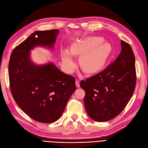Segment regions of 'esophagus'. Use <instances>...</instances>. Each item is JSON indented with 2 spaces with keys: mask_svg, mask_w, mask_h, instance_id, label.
<instances>
[{
  "mask_svg": "<svg viewBox=\"0 0 148 148\" xmlns=\"http://www.w3.org/2000/svg\"><path fill=\"white\" fill-rule=\"evenodd\" d=\"M75 85H76L77 88H79V87L80 86V85H79V80H77V79L75 80Z\"/></svg>",
  "mask_w": 148,
  "mask_h": 148,
  "instance_id": "34e87169",
  "label": "esophagus"
}]
</instances>
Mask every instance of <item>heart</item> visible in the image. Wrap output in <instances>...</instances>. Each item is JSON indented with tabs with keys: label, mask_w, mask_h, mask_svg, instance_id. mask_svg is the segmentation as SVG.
<instances>
[{
	"label": "heart",
	"mask_w": 148,
	"mask_h": 148,
	"mask_svg": "<svg viewBox=\"0 0 148 148\" xmlns=\"http://www.w3.org/2000/svg\"><path fill=\"white\" fill-rule=\"evenodd\" d=\"M103 40L101 36H89L72 44L70 52L67 49L62 50V61L66 71L73 73L76 66L71 54L74 56H81L79 64L84 73L93 74L101 71L112 51L111 45Z\"/></svg>",
	"instance_id": "obj_1"
}]
</instances>
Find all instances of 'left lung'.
<instances>
[{"label": "left lung", "mask_w": 148, "mask_h": 148, "mask_svg": "<svg viewBox=\"0 0 148 148\" xmlns=\"http://www.w3.org/2000/svg\"><path fill=\"white\" fill-rule=\"evenodd\" d=\"M119 56L103 71L80 82L85 91L88 115L97 122L108 121L121 113L133 95L136 84L135 56L121 40Z\"/></svg>", "instance_id": "1"}]
</instances>
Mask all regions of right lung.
<instances>
[{
	"label": "right lung",
	"instance_id": "add662e5",
	"mask_svg": "<svg viewBox=\"0 0 148 148\" xmlns=\"http://www.w3.org/2000/svg\"><path fill=\"white\" fill-rule=\"evenodd\" d=\"M58 29L37 31L12 50L9 62L10 90L20 108L30 118L50 123L59 119L76 90L75 79L53 64L36 66L29 51L36 46L52 48Z\"/></svg>",
	"mask_w": 148,
	"mask_h": 148
}]
</instances>
